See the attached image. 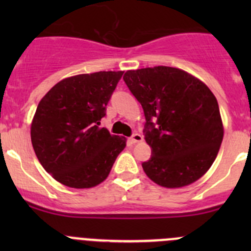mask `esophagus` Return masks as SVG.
<instances>
[{
    "mask_svg": "<svg viewBox=\"0 0 251 251\" xmlns=\"http://www.w3.org/2000/svg\"><path fill=\"white\" fill-rule=\"evenodd\" d=\"M130 141H131V143H133V144L138 143V142L143 141V136L140 135V133H133L132 137L130 138Z\"/></svg>",
    "mask_w": 251,
    "mask_h": 251,
    "instance_id": "obj_1",
    "label": "esophagus"
}]
</instances>
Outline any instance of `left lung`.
<instances>
[{"instance_id": "1", "label": "left lung", "mask_w": 251, "mask_h": 251, "mask_svg": "<svg viewBox=\"0 0 251 251\" xmlns=\"http://www.w3.org/2000/svg\"><path fill=\"white\" fill-rule=\"evenodd\" d=\"M124 81L146 116L144 138L151 148V159L142 164L147 176L165 188H181L204 176L224 138L210 88L184 70L163 65L127 70Z\"/></svg>"}]
</instances>
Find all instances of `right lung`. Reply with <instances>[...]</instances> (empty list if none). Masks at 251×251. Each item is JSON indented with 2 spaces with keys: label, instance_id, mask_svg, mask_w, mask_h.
<instances>
[{
  "label": "right lung",
  "instance_id": "add662e5",
  "mask_svg": "<svg viewBox=\"0 0 251 251\" xmlns=\"http://www.w3.org/2000/svg\"><path fill=\"white\" fill-rule=\"evenodd\" d=\"M123 74L98 72L65 77L40 100L30 128L31 143L55 181L82 189L108 177L126 138L98 125Z\"/></svg>",
  "mask_w": 251,
  "mask_h": 251
}]
</instances>
